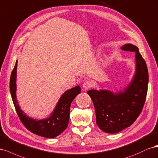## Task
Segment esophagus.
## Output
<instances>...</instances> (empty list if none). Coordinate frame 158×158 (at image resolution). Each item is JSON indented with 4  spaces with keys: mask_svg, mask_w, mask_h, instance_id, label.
Here are the masks:
<instances>
[{
    "mask_svg": "<svg viewBox=\"0 0 158 158\" xmlns=\"http://www.w3.org/2000/svg\"><path fill=\"white\" fill-rule=\"evenodd\" d=\"M92 83L90 81H85L83 84V89L85 90H87L91 88L92 87Z\"/></svg>",
    "mask_w": 158,
    "mask_h": 158,
    "instance_id": "obj_1",
    "label": "esophagus"
}]
</instances>
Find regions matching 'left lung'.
<instances>
[{
    "label": "left lung",
    "instance_id": "8db88e82",
    "mask_svg": "<svg viewBox=\"0 0 158 158\" xmlns=\"http://www.w3.org/2000/svg\"><path fill=\"white\" fill-rule=\"evenodd\" d=\"M121 49L135 54L136 71L131 82L116 93L105 89L87 91L95 110L97 126L109 134L119 132L134 123L143 109L148 91V68L138 48L127 44Z\"/></svg>",
    "mask_w": 158,
    "mask_h": 158
}]
</instances>
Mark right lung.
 Here are the masks:
<instances>
[{
	"label": "right lung",
	"mask_w": 158,
	"mask_h": 158,
	"mask_svg": "<svg viewBox=\"0 0 158 158\" xmlns=\"http://www.w3.org/2000/svg\"><path fill=\"white\" fill-rule=\"evenodd\" d=\"M17 64L10 76V91L13 103L18 115L25 127L32 133L38 136L53 138L59 136L68 126L70 106L75 97L81 93L79 85L66 91L58 101L52 113L49 117L42 120H36L27 116L20 109L16 98V73Z\"/></svg>",
	"instance_id": "add662e5"
}]
</instances>
